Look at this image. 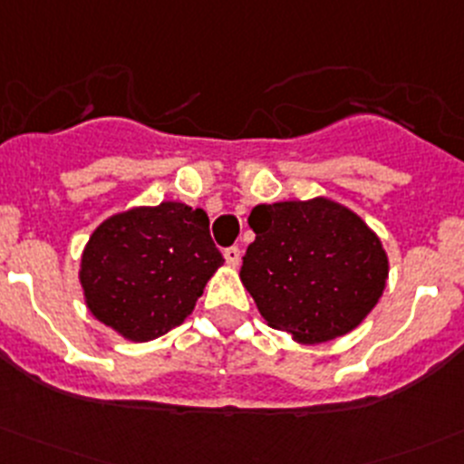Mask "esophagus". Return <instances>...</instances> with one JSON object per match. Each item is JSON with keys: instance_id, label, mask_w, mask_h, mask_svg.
<instances>
[{"instance_id": "34e87169", "label": "esophagus", "mask_w": 464, "mask_h": 464, "mask_svg": "<svg viewBox=\"0 0 464 464\" xmlns=\"http://www.w3.org/2000/svg\"><path fill=\"white\" fill-rule=\"evenodd\" d=\"M223 257H225V264H227V266L237 268L241 264V250L237 248V246H232V248H225Z\"/></svg>"}]
</instances>
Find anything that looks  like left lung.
I'll return each mask as SVG.
<instances>
[{
    "label": "left lung",
    "mask_w": 464,
    "mask_h": 464,
    "mask_svg": "<svg viewBox=\"0 0 464 464\" xmlns=\"http://www.w3.org/2000/svg\"><path fill=\"white\" fill-rule=\"evenodd\" d=\"M255 241L239 277L271 328L298 343L353 333L378 305L390 276L381 237L333 198L253 207Z\"/></svg>",
    "instance_id": "left-lung-1"
}]
</instances>
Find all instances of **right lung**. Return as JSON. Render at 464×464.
I'll list each match as a JSON object with an SVG mask.
<instances>
[{"instance_id": "obj_1", "label": "right lung", "mask_w": 464, "mask_h": 464, "mask_svg": "<svg viewBox=\"0 0 464 464\" xmlns=\"http://www.w3.org/2000/svg\"><path fill=\"white\" fill-rule=\"evenodd\" d=\"M220 266L207 211L163 200L97 225L82 250L79 285L100 324L127 342H152L187 321Z\"/></svg>"}]
</instances>
